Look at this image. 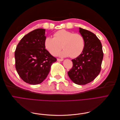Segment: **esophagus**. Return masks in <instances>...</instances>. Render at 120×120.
<instances>
[{
  "mask_svg": "<svg viewBox=\"0 0 120 120\" xmlns=\"http://www.w3.org/2000/svg\"><path fill=\"white\" fill-rule=\"evenodd\" d=\"M57 61H61L64 60L63 59H57Z\"/></svg>",
  "mask_w": 120,
  "mask_h": 120,
  "instance_id": "1",
  "label": "esophagus"
}]
</instances>
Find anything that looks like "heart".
<instances>
[{
    "instance_id": "b5f03b06",
    "label": "heart",
    "mask_w": 120,
    "mask_h": 120,
    "mask_svg": "<svg viewBox=\"0 0 120 120\" xmlns=\"http://www.w3.org/2000/svg\"><path fill=\"white\" fill-rule=\"evenodd\" d=\"M53 37H47L45 41V48L52 56L59 52L61 46L64 50L60 56L63 57H77L85 49V40L79 34L61 30L54 32Z\"/></svg>"
}]
</instances>
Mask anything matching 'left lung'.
<instances>
[{"label":"left lung","instance_id":"left-lung-1","mask_svg":"<svg viewBox=\"0 0 120 120\" xmlns=\"http://www.w3.org/2000/svg\"><path fill=\"white\" fill-rule=\"evenodd\" d=\"M79 32L85 40V49L71 60L73 65L68 74L76 84L83 85L92 82L100 74L104 53L101 43L95 34L82 28Z\"/></svg>","mask_w":120,"mask_h":120}]
</instances>
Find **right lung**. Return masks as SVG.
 I'll use <instances>...</instances> for the list:
<instances>
[{"label":"right lung","instance_id":"right-lung-1","mask_svg":"<svg viewBox=\"0 0 120 120\" xmlns=\"http://www.w3.org/2000/svg\"><path fill=\"white\" fill-rule=\"evenodd\" d=\"M45 31L38 28L24 35L14 53L18 74L24 82L31 85L44 81L52 64L57 60L45 49Z\"/></svg>","mask_w":120,"mask_h":120}]
</instances>
